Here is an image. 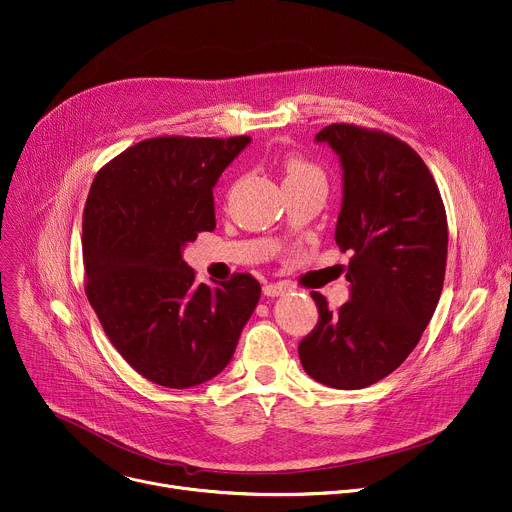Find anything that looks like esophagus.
<instances>
[{"mask_svg": "<svg viewBox=\"0 0 512 512\" xmlns=\"http://www.w3.org/2000/svg\"><path fill=\"white\" fill-rule=\"evenodd\" d=\"M286 292H288V290H286V286H282V284H269V286L263 288V294L269 296V298H277V296H282V294H286Z\"/></svg>", "mask_w": 512, "mask_h": 512, "instance_id": "esophagus-1", "label": "esophagus"}]
</instances>
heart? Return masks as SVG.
Instances as JSON below:
<instances>
[{
    "label": "heart",
    "mask_w": 512,
    "mask_h": 512,
    "mask_svg": "<svg viewBox=\"0 0 512 512\" xmlns=\"http://www.w3.org/2000/svg\"><path fill=\"white\" fill-rule=\"evenodd\" d=\"M284 171H286L284 183L302 181V179H310V177H320V171L312 163L302 159L300 155H288L284 159Z\"/></svg>",
    "instance_id": "obj_1"
}]
</instances>
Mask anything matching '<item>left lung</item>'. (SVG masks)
Segmentation results:
<instances>
[{"label": "left lung", "mask_w": 512, "mask_h": 512, "mask_svg": "<svg viewBox=\"0 0 512 512\" xmlns=\"http://www.w3.org/2000/svg\"><path fill=\"white\" fill-rule=\"evenodd\" d=\"M316 143L343 169L335 241L351 253V300L333 312L312 292L318 322L298 353L312 380L359 390L392 374L421 341L443 290L447 216L425 161L396 136L331 124Z\"/></svg>", "instance_id": "1"}]
</instances>
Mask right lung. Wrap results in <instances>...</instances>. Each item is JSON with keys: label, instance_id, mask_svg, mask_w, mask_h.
Wrapping results in <instances>:
<instances>
[{"label": "right lung", "instance_id": "right-lung-1", "mask_svg": "<svg viewBox=\"0 0 512 512\" xmlns=\"http://www.w3.org/2000/svg\"><path fill=\"white\" fill-rule=\"evenodd\" d=\"M251 136H159L100 169L83 210L85 294L116 351L143 378L192 388L232 359L261 286L237 273L196 284L181 253L214 230V185Z\"/></svg>", "mask_w": 512, "mask_h": 512}]
</instances>
